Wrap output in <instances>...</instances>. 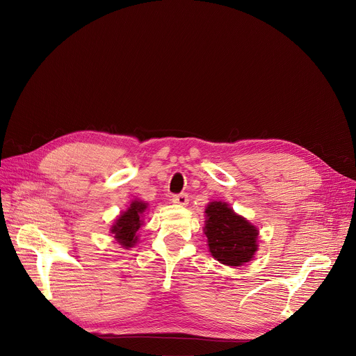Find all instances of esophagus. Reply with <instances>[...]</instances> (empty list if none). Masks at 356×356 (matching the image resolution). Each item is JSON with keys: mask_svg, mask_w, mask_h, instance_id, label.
Masks as SVG:
<instances>
[{"mask_svg": "<svg viewBox=\"0 0 356 356\" xmlns=\"http://www.w3.org/2000/svg\"><path fill=\"white\" fill-rule=\"evenodd\" d=\"M173 202L180 204V207H186L189 203V196L186 193H180V195H175L173 196Z\"/></svg>", "mask_w": 356, "mask_h": 356, "instance_id": "esophagus-1", "label": "esophagus"}]
</instances>
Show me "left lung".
<instances>
[{
    "label": "left lung",
    "instance_id": "1",
    "mask_svg": "<svg viewBox=\"0 0 356 356\" xmlns=\"http://www.w3.org/2000/svg\"><path fill=\"white\" fill-rule=\"evenodd\" d=\"M204 220V235L212 257L220 264L239 267L252 259L258 250V229L225 202H211Z\"/></svg>",
    "mask_w": 356,
    "mask_h": 356
}]
</instances>
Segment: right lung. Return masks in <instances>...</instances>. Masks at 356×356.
I'll use <instances>...</instances> for the list:
<instances>
[{
    "label": "right lung",
    "instance_id": "right-lung-1",
    "mask_svg": "<svg viewBox=\"0 0 356 356\" xmlns=\"http://www.w3.org/2000/svg\"><path fill=\"white\" fill-rule=\"evenodd\" d=\"M147 209V203L141 200H133L127 211H124L111 228L115 241L124 248H131L137 244V231L143 225V213Z\"/></svg>",
    "mask_w": 356,
    "mask_h": 356
}]
</instances>
